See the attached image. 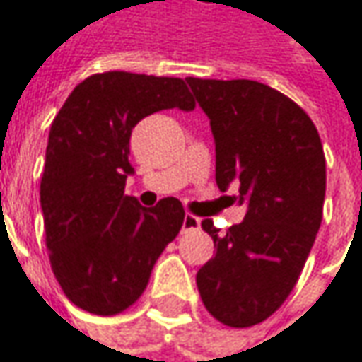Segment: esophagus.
Instances as JSON below:
<instances>
[{"label": "esophagus", "mask_w": 362, "mask_h": 362, "mask_svg": "<svg viewBox=\"0 0 362 362\" xmlns=\"http://www.w3.org/2000/svg\"><path fill=\"white\" fill-rule=\"evenodd\" d=\"M198 227H200V218L194 216V214H190V212H186L184 221H182V230H194Z\"/></svg>", "instance_id": "1"}]
</instances>
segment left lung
Here are the masks:
<instances>
[{"instance_id": "left-lung-1", "label": "left lung", "mask_w": 362, "mask_h": 362, "mask_svg": "<svg viewBox=\"0 0 362 362\" xmlns=\"http://www.w3.org/2000/svg\"><path fill=\"white\" fill-rule=\"evenodd\" d=\"M186 83L211 119L216 186L237 180L247 202L245 221L227 233L202 221L216 253L198 269V291L218 322L249 328L286 302L314 245L326 192L322 141L298 103L263 83Z\"/></svg>"}]
</instances>
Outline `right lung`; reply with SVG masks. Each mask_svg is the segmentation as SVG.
<instances>
[{"label":"right lung","instance_id":"obj_1","mask_svg":"<svg viewBox=\"0 0 362 362\" xmlns=\"http://www.w3.org/2000/svg\"><path fill=\"white\" fill-rule=\"evenodd\" d=\"M174 76L99 72L69 95L52 121L40 180L46 247L74 306L115 316L139 300L158 257L180 233L184 206L162 198L144 209L125 194L132 129L156 111H192Z\"/></svg>","mask_w":362,"mask_h":362}]
</instances>
